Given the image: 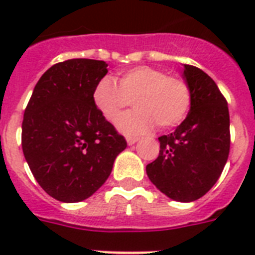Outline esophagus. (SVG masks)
Returning a JSON list of instances; mask_svg holds the SVG:
<instances>
[{
    "label": "esophagus",
    "mask_w": 255,
    "mask_h": 255,
    "mask_svg": "<svg viewBox=\"0 0 255 255\" xmlns=\"http://www.w3.org/2000/svg\"><path fill=\"white\" fill-rule=\"evenodd\" d=\"M138 139H139V138H138V137H131V135H129V137H126V141H128V145H129V146L134 145V143H135V142H137Z\"/></svg>",
    "instance_id": "34e87169"
}]
</instances>
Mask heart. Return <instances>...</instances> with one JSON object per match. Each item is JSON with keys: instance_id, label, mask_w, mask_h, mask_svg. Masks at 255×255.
<instances>
[{"instance_id": "b5f03b06", "label": "heart", "mask_w": 255, "mask_h": 255, "mask_svg": "<svg viewBox=\"0 0 255 255\" xmlns=\"http://www.w3.org/2000/svg\"><path fill=\"white\" fill-rule=\"evenodd\" d=\"M93 101L112 124L133 101L135 109L118 122V129L125 134H142L157 124L162 129L181 124L190 110L191 92L181 77L167 76L163 69L154 66H137L122 73L117 82L110 77L98 81Z\"/></svg>"}]
</instances>
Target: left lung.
Wrapping results in <instances>:
<instances>
[{
	"instance_id": "obj_1",
	"label": "left lung",
	"mask_w": 255,
	"mask_h": 255,
	"mask_svg": "<svg viewBox=\"0 0 255 255\" xmlns=\"http://www.w3.org/2000/svg\"><path fill=\"white\" fill-rule=\"evenodd\" d=\"M190 86V112L173 133L161 135L159 154L146 166L151 182L169 198L191 202L218 181L230 151L228 102L201 69L183 65Z\"/></svg>"
}]
</instances>
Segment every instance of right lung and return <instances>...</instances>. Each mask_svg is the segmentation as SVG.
Segmentation results:
<instances>
[{
	"label": "right lung",
	"instance_id": "right-lung-1",
	"mask_svg": "<svg viewBox=\"0 0 255 255\" xmlns=\"http://www.w3.org/2000/svg\"><path fill=\"white\" fill-rule=\"evenodd\" d=\"M106 68L105 61L88 58L53 65L25 109V159L39 186L61 202H80L94 194L128 145L93 101Z\"/></svg>",
	"mask_w": 255,
	"mask_h": 255
}]
</instances>
